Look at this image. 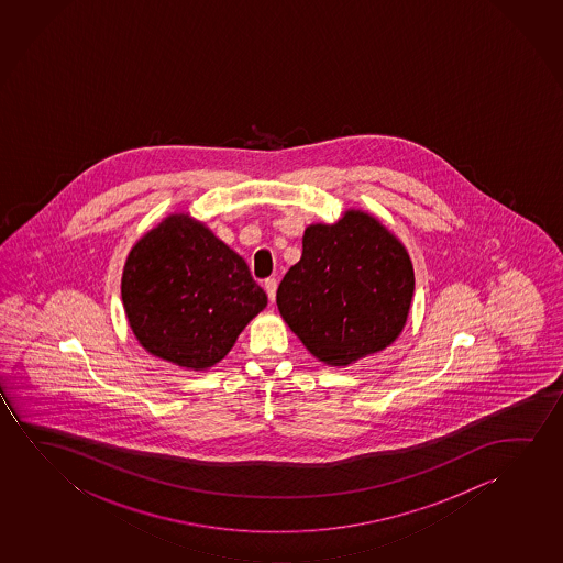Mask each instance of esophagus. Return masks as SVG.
I'll use <instances>...</instances> for the list:
<instances>
[{
    "label": "esophagus",
    "instance_id": "34e87169",
    "mask_svg": "<svg viewBox=\"0 0 563 563\" xmlns=\"http://www.w3.org/2000/svg\"><path fill=\"white\" fill-rule=\"evenodd\" d=\"M265 292L269 296L271 301H275V296H277V280L275 278L265 280Z\"/></svg>",
    "mask_w": 563,
    "mask_h": 563
}]
</instances>
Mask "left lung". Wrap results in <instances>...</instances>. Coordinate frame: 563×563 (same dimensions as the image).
<instances>
[{"mask_svg":"<svg viewBox=\"0 0 563 563\" xmlns=\"http://www.w3.org/2000/svg\"><path fill=\"white\" fill-rule=\"evenodd\" d=\"M300 262L278 285L277 306L309 354L347 367L400 336L416 275L408 250L377 217L347 209L309 224Z\"/></svg>","mask_w":563,"mask_h":563,"instance_id":"1","label":"left lung"}]
</instances>
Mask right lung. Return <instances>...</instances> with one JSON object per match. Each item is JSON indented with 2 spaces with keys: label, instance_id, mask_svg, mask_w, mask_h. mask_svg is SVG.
I'll use <instances>...</instances> for the list:
<instances>
[{
  "label": "right lung",
  "instance_id": "add662e5",
  "mask_svg": "<svg viewBox=\"0 0 563 563\" xmlns=\"http://www.w3.org/2000/svg\"><path fill=\"white\" fill-rule=\"evenodd\" d=\"M124 316L146 352L211 369L267 306L246 262L186 211L170 213L126 255Z\"/></svg>",
  "mask_w": 563,
  "mask_h": 563
}]
</instances>
